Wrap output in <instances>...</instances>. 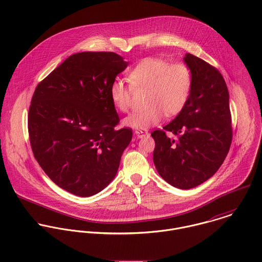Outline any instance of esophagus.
I'll return each mask as SVG.
<instances>
[{"instance_id": "34e87169", "label": "esophagus", "mask_w": 262, "mask_h": 262, "mask_svg": "<svg viewBox=\"0 0 262 262\" xmlns=\"http://www.w3.org/2000/svg\"><path fill=\"white\" fill-rule=\"evenodd\" d=\"M135 134L138 138H142V137H145L148 135V131L146 129H137L135 131Z\"/></svg>"}]
</instances>
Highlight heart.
Listing matches in <instances>:
<instances>
[{"instance_id":"heart-1","label":"heart","mask_w":262,"mask_h":262,"mask_svg":"<svg viewBox=\"0 0 262 262\" xmlns=\"http://www.w3.org/2000/svg\"><path fill=\"white\" fill-rule=\"evenodd\" d=\"M130 84L115 78L110 84V98L121 112L131 107L134 90H144L145 108L128 116L124 123L134 128H148L158 124L167 114L176 116L186 107L192 86L189 68L183 62L170 63L166 60L147 57L139 61L128 73Z\"/></svg>"}]
</instances>
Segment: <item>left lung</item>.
Listing matches in <instances>:
<instances>
[{"instance_id":"1","label":"left lung","mask_w":262,"mask_h":262,"mask_svg":"<svg viewBox=\"0 0 262 262\" xmlns=\"http://www.w3.org/2000/svg\"><path fill=\"white\" fill-rule=\"evenodd\" d=\"M192 86L186 107L174 120L151 133L153 162L160 177L182 189L198 187L219 169L232 142L229 92L223 75L205 60L187 53ZM165 130L178 138H167Z\"/></svg>"}]
</instances>
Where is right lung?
Listing matches in <instances>:
<instances>
[{"label":"right lung","instance_id":"obj_1","mask_svg":"<svg viewBox=\"0 0 262 262\" xmlns=\"http://www.w3.org/2000/svg\"><path fill=\"white\" fill-rule=\"evenodd\" d=\"M128 62L114 52L71 55L41 80L32 96L28 133L48 178L78 196H91L115 178L132 129L120 119L109 88Z\"/></svg>","mask_w":262,"mask_h":262}]
</instances>
